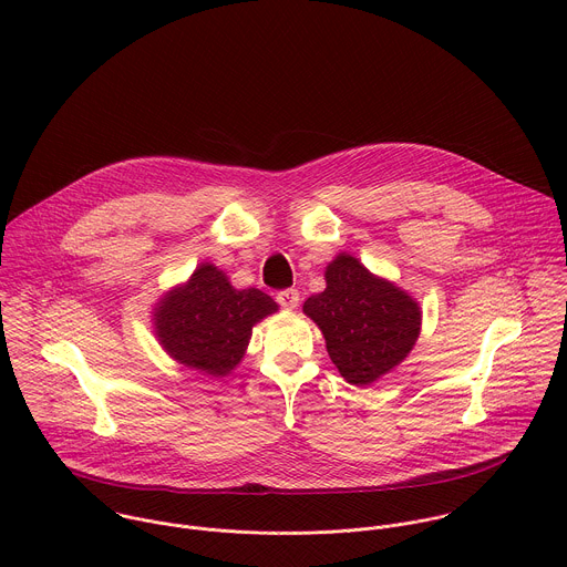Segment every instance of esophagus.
Returning a JSON list of instances; mask_svg holds the SVG:
<instances>
[{
	"label": "esophagus",
	"instance_id": "obj_1",
	"mask_svg": "<svg viewBox=\"0 0 567 567\" xmlns=\"http://www.w3.org/2000/svg\"><path fill=\"white\" fill-rule=\"evenodd\" d=\"M276 300H278L280 307H285V309H296L298 302H300V293H298V289H282V291H278Z\"/></svg>",
	"mask_w": 567,
	"mask_h": 567
}]
</instances>
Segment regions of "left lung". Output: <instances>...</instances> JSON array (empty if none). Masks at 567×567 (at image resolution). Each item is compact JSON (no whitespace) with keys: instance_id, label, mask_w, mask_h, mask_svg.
<instances>
[{"instance_id":"obj_1","label":"left lung","mask_w":567,"mask_h":567,"mask_svg":"<svg viewBox=\"0 0 567 567\" xmlns=\"http://www.w3.org/2000/svg\"><path fill=\"white\" fill-rule=\"evenodd\" d=\"M302 311L322 332L341 377L359 388L392 372L422 332L420 302L350 254L326 267V291L307 298Z\"/></svg>"}]
</instances>
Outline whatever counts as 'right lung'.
<instances>
[{
    "label": "right lung",
    "instance_id": "add662e5",
    "mask_svg": "<svg viewBox=\"0 0 567 567\" xmlns=\"http://www.w3.org/2000/svg\"><path fill=\"white\" fill-rule=\"evenodd\" d=\"M278 311L260 289H235L210 262L154 302L152 330L158 346L184 368L221 379L245 359L254 326Z\"/></svg>",
    "mask_w": 567,
    "mask_h": 567
}]
</instances>
